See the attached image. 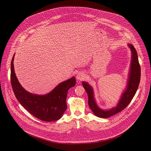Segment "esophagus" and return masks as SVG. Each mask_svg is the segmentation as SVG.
I'll return each instance as SVG.
<instances>
[{"label":"esophagus","mask_w":151,"mask_h":151,"mask_svg":"<svg viewBox=\"0 0 151 151\" xmlns=\"http://www.w3.org/2000/svg\"><path fill=\"white\" fill-rule=\"evenodd\" d=\"M76 78L77 80L82 81V79H83L85 78V74L82 72H79L78 73Z\"/></svg>","instance_id":"obj_1"}]
</instances>
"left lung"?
<instances>
[{
    "instance_id": "1",
    "label": "left lung",
    "mask_w": 151,
    "mask_h": 151,
    "mask_svg": "<svg viewBox=\"0 0 151 151\" xmlns=\"http://www.w3.org/2000/svg\"><path fill=\"white\" fill-rule=\"evenodd\" d=\"M127 45L130 48L132 53L130 70H129L125 89L121 94V98L115 107H112L109 109H103L100 108L97 105L95 99L93 87L87 82H82L83 87L88 94V105L90 109L94 114L99 118H107L122 111L130 103L137 90L141 73L138 55L137 51L133 45L128 44Z\"/></svg>"
}]
</instances>
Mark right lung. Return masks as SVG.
Returning a JSON list of instances; mask_svg holds the SVG:
<instances>
[{"label": "right lung", "instance_id": "obj_1", "mask_svg": "<svg viewBox=\"0 0 151 151\" xmlns=\"http://www.w3.org/2000/svg\"><path fill=\"white\" fill-rule=\"evenodd\" d=\"M14 55L15 54L11 64V82L17 100L29 113L42 121L51 122L60 119L67 109L68 91L75 85V78L73 76L60 83L46 94H32L21 86L17 78L14 68Z\"/></svg>", "mask_w": 151, "mask_h": 151}]
</instances>
